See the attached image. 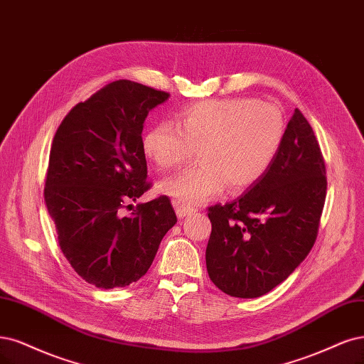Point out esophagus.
Listing matches in <instances>:
<instances>
[{
  "label": "esophagus",
  "mask_w": 364,
  "mask_h": 364,
  "mask_svg": "<svg viewBox=\"0 0 364 364\" xmlns=\"http://www.w3.org/2000/svg\"><path fill=\"white\" fill-rule=\"evenodd\" d=\"M174 208H176V214H178L179 218H183V217H188V215H193L194 212H196V208L183 205V203H179V202H174Z\"/></svg>",
  "instance_id": "obj_1"
}]
</instances>
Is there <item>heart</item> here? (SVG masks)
<instances>
[{
	"mask_svg": "<svg viewBox=\"0 0 364 364\" xmlns=\"http://www.w3.org/2000/svg\"><path fill=\"white\" fill-rule=\"evenodd\" d=\"M284 139L280 109L250 97L212 99L183 108L176 124L162 122L143 139L146 156L161 171L185 164L197 150L198 164L166 179L162 191L197 206L225 188L241 191L265 176Z\"/></svg>",
	"mask_w": 364,
	"mask_h": 364,
	"instance_id": "1",
	"label": "heart"
}]
</instances>
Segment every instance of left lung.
Instances as JSON below:
<instances>
[{
    "label": "left lung",
    "instance_id": "8db88e82",
    "mask_svg": "<svg viewBox=\"0 0 364 364\" xmlns=\"http://www.w3.org/2000/svg\"><path fill=\"white\" fill-rule=\"evenodd\" d=\"M325 194L319 143L295 109L265 176L233 202L208 209L212 283L230 296L257 298L284 282L316 241Z\"/></svg>",
    "mask_w": 364,
    "mask_h": 364
}]
</instances>
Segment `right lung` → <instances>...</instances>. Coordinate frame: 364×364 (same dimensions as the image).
<instances>
[{"label": "right lung", "instance_id": "add662e5", "mask_svg": "<svg viewBox=\"0 0 364 364\" xmlns=\"http://www.w3.org/2000/svg\"><path fill=\"white\" fill-rule=\"evenodd\" d=\"M168 96L129 80L112 81L75 105L54 135L45 203L63 255L96 287L140 280L178 221L167 196L123 215L150 188L143 124Z\"/></svg>", "mask_w": 364, "mask_h": 364}]
</instances>
